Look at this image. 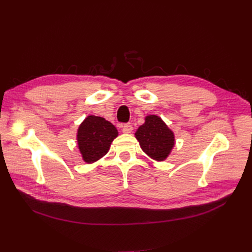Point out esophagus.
<instances>
[{"label":"esophagus","instance_id":"esophagus-1","mask_svg":"<svg viewBox=\"0 0 252 252\" xmlns=\"http://www.w3.org/2000/svg\"><path fill=\"white\" fill-rule=\"evenodd\" d=\"M132 129H133V127H132V125H131L130 123L122 125V131H123L124 133H130L131 131H132Z\"/></svg>","mask_w":252,"mask_h":252}]
</instances>
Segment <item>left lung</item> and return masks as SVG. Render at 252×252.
Masks as SVG:
<instances>
[{
	"label": "left lung",
	"mask_w": 252,
	"mask_h": 252,
	"mask_svg": "<svg viewBox=\"0 0 252 252\" xmlns=\"http://www.w3.org/2000/svg\"><path fill=\"white\" fill-rule=\"evenodd\" d=\"M140 148L154 160L164 161L174 146V134L163 120L156 116L146 117V122L135 132Z\"/></svg>",
	"instance_id": "1"
}]
</instances>
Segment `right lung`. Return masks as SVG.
Returning a JSON list of instances; mask_svg holds the SVG:
<instances>
[{"instance_id": "right-lung-1", "label": "right lung", "mask_w": 252, "mask_h": 252, "mask_svg": "<svg viewBox=\"0 0 252 252\" xmlns=\"http://www.w3.org/2000/svg\"><path fill=\"white\" fill-rule=\"evenodd\" d=\"M118 136L117 128L105 119L88 116L80 125L77 133L78 147L83 160L93 163L109 152L111 143Z\"/></svg>"}]
</instances>
